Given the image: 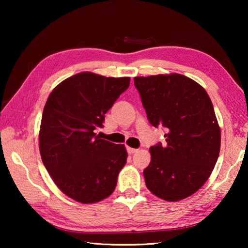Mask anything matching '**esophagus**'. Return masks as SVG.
<instances>
[{
    "mask_svg": "<svg viewBox=\"0 0 248 248\" xmlns=\"http://www.w3.org/2000/svg\"><path fill=\"white\" fill-rule=\"evenodd\" d=\"M127 151H128V153L129 154H133V153H136L137 152V149H133V148H130V146H128L127 148Z\"/></svg>",
    "mask_w": 248,
    "mask_h": 248,
    "instance_id": "esophagus-1",
    "label": "esophagus"
}]
</instances>
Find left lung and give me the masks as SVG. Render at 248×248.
<instances>
[{
	"label": "left lung",
	"mask_w": 248,
	"mask_h": 248,
	"mask_svg": "<svg viewBox=\"0 0 248 248\" xmlns=\"http://www.w3.org/2000/svg\"><path fill=\"white\" fill-rule=\"evenodd\" d=\"M150 124L166 129V145L151 146L143 171L148 189L178 201L198 191L211 175L221 145V130L202 86L182 74L134 78Z\"/></svg>",
	"instance_id": "1"
}]
</instances>
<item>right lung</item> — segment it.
<instances>
[{"label": "right lung", "instance_id": "obj_1", "mask_svg": "<svg viewBox=\"0 0 248 248\" xmlns=\"http://www.w3.org/2000/svg\"><path fill=\"white\" fill-rule=\"evenodd\" d=\"M129 84L130 78L78 73L54 87L45 105L41 159L59 189L78 202H98L115 190L127 150L100 139L95 130Z\"/></svg>", "mask_w": 248, "mask_h": 248}]
</instances>
